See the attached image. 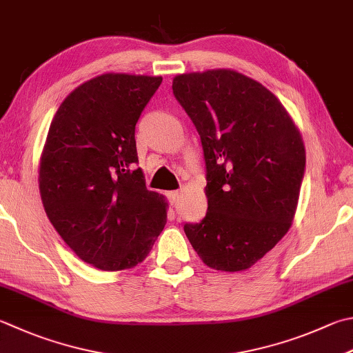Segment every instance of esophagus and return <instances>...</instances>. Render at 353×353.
<instances>
[{"mask_svg":"<svg viewBox=\"0 0 353 353\" xmlns=\"http://www.w3.org/2000/svg\"><path fill=\"white\" fill-rule=\"evenodd\" d=\"M165 196H168L170 204H176L179 201V198H181V194H179L178 190H174V192H168V195Z\"/></svg>","mask_w":353,"mask_h":353,"instance_id":"1","label":"esophagus"}]
</instances>
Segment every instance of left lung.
<instances>
[{
  "mask_svg": "<svg viewBox=\"0 0 353 353\" xmlns=\"http://www.w3.org/2000/svg\"><path fill=\"white\" fill-rule=\"evenodd\" d=\"M174 95L195 124L205 161L208 214L184 232L204 264L239 272L288 234L305 169L301 134L284 105L230 69L183 73Z\"/></svg>",
  "mask_w": 353,
  "mask_h": 353,
  "instance_id": "1",
  "label": "left lung"
}]
</instances>
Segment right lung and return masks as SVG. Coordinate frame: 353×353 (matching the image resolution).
Masks as SVG:
<instances>
[{
    "label": "right lung",
    "mask_w": 353,
    "mask_h": 353,
    "mask_svg": "<svg viewBox=\"0 0 353 353\" xmlns=\"http://www.w3.org/2000/svg\"><path fill=\"white\" fill-rule=\"evenodd\" d=\"M161 77L104 73L72 92L52 119L39 194L64 243L101 270L141 263L161 234L165 199L137 168L135 125Z\"/></svg>",
    "instance_id": "add662e5"
}]
</instances>
